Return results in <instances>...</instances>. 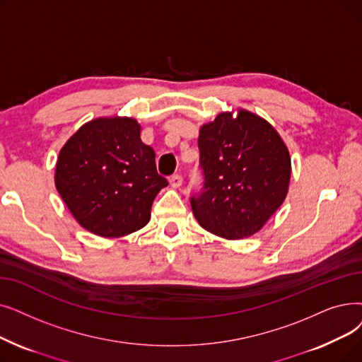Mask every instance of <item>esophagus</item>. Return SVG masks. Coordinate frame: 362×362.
<instances>
[{"instance_id":"obj_1","label":"esophagus","mask_w":362,"mask_h":362,"mask_svg":"<svg viewBox=\"0 0 362 362\" xmlns=\"http://www.w3.org/2000/svg\"><path fill=\"white\" fill-rule=\"evenodd\" d=\"M182 182H183V179L179 175H175L170 177V185H171V187H175V189H177V187L182 186Z\"/></svg>"}]
</instances>
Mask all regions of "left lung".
Returning a JSON list of instances; mask_svg holds the SVG:
<instances>
[{
  "label": "left lung",
  "instance_id": "1",
  "mask_svg": "<svg viewBox=\"0 0 362 362\" xmlns=\"http://www.w3.org/2000/svg\"><path fill=\"white\" fill-rule=\"evenodd\" d=\"M198 148L204 187L191 198L198 223L225 240L259 232L284 202L291 177L288 148L274 125L243 107L220 112L201 125Z\"/></svg>",
  "mask_w": 362,
  "mask_h": 362
}]
</instances>
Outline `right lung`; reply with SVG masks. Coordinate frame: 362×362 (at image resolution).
<instances>
[{
    "mask_svg": "<svg viewBox=\"0 0 362 362\" xmlns=\"http://www.w3.org/2000/svg\"><path fill=\"white\" fill-rule=\"evenodd\" d=\"M140 132L132 117H99L59 152L56 189L80 226L99 237L119 238L146 226L155 197L168 185Z\"/></svg>",
    "mask_w": 362,
    "mask_h": 362,
    "instance_id": "1",
    "label": "right lung"
}]
</instances>
